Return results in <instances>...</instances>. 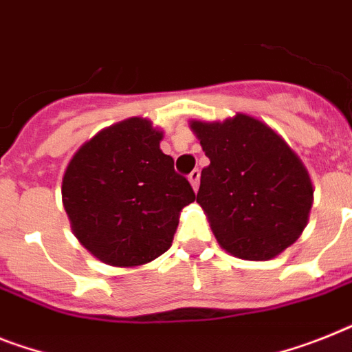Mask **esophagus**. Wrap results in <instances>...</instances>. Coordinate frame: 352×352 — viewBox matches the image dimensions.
I'll use <instances>...</instances> for the list:
<instances>
[{
    "label": "esophagus",
    "instance_id": "34e87169",
    "mask_svg": "<svg viewBox=\"0 0 352 352\" xmlns=\"http://www.w3.org/2000/svg\"><path fill=\"white\" fill-rule=\"evenodd\" d=\"M188 182H190V185H192L194 190H197V187H199V170L194 169L192 173L188 174Z\"/></svg>",
    "mask_w": 352,
    "mask_h": 352
}]
</instances>
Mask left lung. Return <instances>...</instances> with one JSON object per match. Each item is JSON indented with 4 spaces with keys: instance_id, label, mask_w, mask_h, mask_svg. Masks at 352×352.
Here are the masks:
<instances>
[{
    "instance_id": "1",
    "label": "left lung",
    "mask_w": 352,
    "mask_h": 352,
    "mask_svg": "<svg viewBox=\"0 0 352 352\" xmlns=\"http://www.w3.org/2000/svg\"><path fill=\"white\" fill-rule=\"evenodd\" d=\"M210 165L196 201L223 250L245 261H268L306 228L313 205L307 169L283 136L237 113L223 122L192 120Z\"/></svg>"
}]
</instances>
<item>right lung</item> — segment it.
Instances as JSON below:
<instances>
[{
	"instance_id": "1",
	"label": "right lung",
	"mask_w": 352,
	"mask_h": 352,
	"mask_svg": "<svg viewBox=\"0 0 352 352\" xmlns=\"http://www.w3.org/2000/svg\"><path fill=\"white\" fill-rule=\"evenodd\" d=\"M164 133L133 117L106 127L69 160L63 203L80 245L98 261L133 268L170 248L179 212L196 199L160 149Z\"/></svg>"
}]
</instances>
